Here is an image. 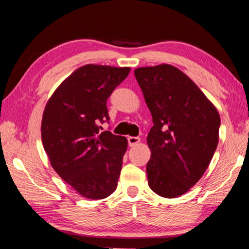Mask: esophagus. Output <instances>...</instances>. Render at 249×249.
<instances>
[{
	"label": "esophagus",
	"instance_id": "obj_1",
	"mask_svg": "<svg viewBox=\"0 0 249 249\" xmlns=\"http://www.w3.org/2000/svg\"><path fill=\"white\" fill-rule=\"evenodd\" d=\"M128 145L130 146V147H134V146H136V145H138L141 142V138L140 137H133V136H129L128 138Z\"/></svg>",
	"mask_w": 249,
	"mask_h": 249
}]
</instances>
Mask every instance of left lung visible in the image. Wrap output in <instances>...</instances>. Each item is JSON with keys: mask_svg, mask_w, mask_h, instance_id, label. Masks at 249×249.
<instances>
[{"mask_svg": "<svg viewBox=\"0 0 249 249\" xmlns=\"http://www.w3.org/2000/svg\"><path fill=\"white\" fill-rule=\"evenodd\" d=\"M153 116L146 172L151 190L174 199L190 190L209 167L221 119L199 87L167 64L134 71Z\"/></svg>", "mask_w": 249, "mask_h": 249, "instance_id": "left-lung-1", "label": "left lung"}]
</instances>
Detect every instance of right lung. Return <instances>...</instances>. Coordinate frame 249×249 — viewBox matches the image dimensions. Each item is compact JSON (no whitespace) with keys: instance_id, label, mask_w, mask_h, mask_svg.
Segmentation results:
<instances>
[{"instance_id":"right-lung-1","label":"right lung","mask_w":249,"mask_h":249,"mask_svg":"<svg viewBox=\"0 0 249 249\" xmlns=\"http://www.w3.org/2000/svg\"><path fill=\"white\" fill-rule=\"evenodd\" d=\"M128 67L86 65L62 81L46 104L41 141L54 171L91 200L116 190L127 140L100 123L108 121L107 101L127 77Z\"/></svg>"}]
</instances>
